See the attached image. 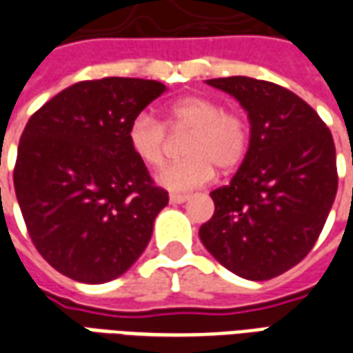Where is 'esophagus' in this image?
Instances as JSON below:
<instances>
[{"mask_svg": "<svg viewBox=\"0 0 353 353\" xmlns=\"http://www.w3.org/2000/svg\"><path fill=\"white\" fill-rule=\"evenodd\" d=\"M189 200V194H170V202L172 204H183Z\"/></svg>", "mask_w": 353, "mask_h": 353, "instance_id": "34e87169", "label": "esophagus"}]
</instances>
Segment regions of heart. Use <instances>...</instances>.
I'll return each instance as SVG.
<instances>
[{
  "mask_svg": "<svg viewBox=\"0 0 353 353\" xmlns=\"http://www.w3.org/2000/svg\"><path fill=\"white\" fill-rule=\"evenodd\" d=\"M172 132H189L185 159L159 172L157 181L170 191H192L210 183L219 170L236 168L250 149V124L242 113L223 109L221 101L208 96H183L170 103L166 124L151 113H138L128 124L130 151L147 168H159L168 151Z\"/></svg>",
  "mask_w": 353,
  "mask_h": 353,
  "instance_id": "b5f03b06",
  "label": "heart"
}]
</instances>
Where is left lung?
Masks as SVG:
<instances>
[{"mask_svg":"<svg viewBox=\"0 0 353 353\" xmlns=\"http://www.w3.org/2000/svg\"><path fill=\"white\" fill-rule=\"evenodd\" d=\"M208 85L242 103L252 138L232 181L212 191L215 212L200 240L230 272L270 280L299 265L325 225L339 187L333 136L280 85L240 75Z\"/></svg>","mask_w":353,"mask_h":353,"instance_id":"left-lung-1","label":"left lung"}]
</instances>
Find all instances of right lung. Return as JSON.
I'll return each instance as SVG.
<instances>
[{
	"label": "right lung",
	"instance_id": "1",
	"mask_svg": "<svg viewBox=\"0 0 353 353\" xmlns=\"http://www.w3.org/2000/svg\"><path fill=\"white\" fill-rule=\"evenodd\" d=\"M164 90L130 77L81 81L30 117L14 192L35 250L68 278L115 280L149 244L168 192L132 153L126 130Z\"/></svg>",
	"mask_w": 353,
	"mask_h": 353
}]
</instances>
